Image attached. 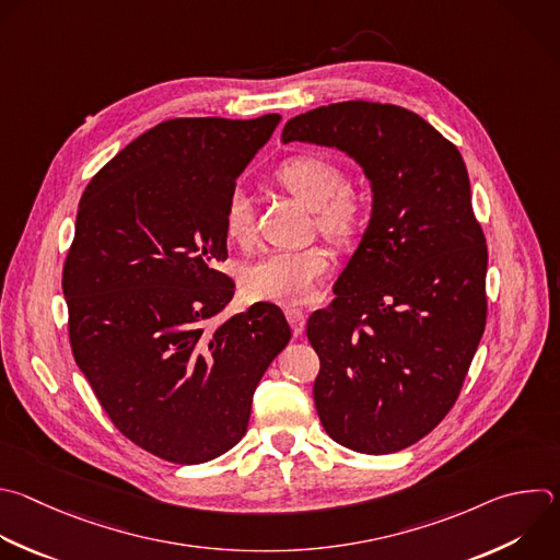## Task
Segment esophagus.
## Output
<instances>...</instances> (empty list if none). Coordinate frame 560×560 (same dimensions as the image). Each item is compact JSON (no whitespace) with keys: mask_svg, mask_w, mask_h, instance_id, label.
<instances>
[{"mask_svg":"<svg viewBox=\"0 0 560 560\" xmlns=\"http://www.w3.org/2000/svg\"><path fill=\"white\" fill-rule=\"evenodd\" d=\"M285 316H288V320H290V325H292L294 336H301L303 329H305V312L299 310V307H288V310H285Z\"/></svg>","mask_w":560,"mask_h":560,"instance_id":"34e87169","label":"esophagus"}]
</instances>
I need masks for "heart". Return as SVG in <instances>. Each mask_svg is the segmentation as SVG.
<instances>
[{
    "mask_svg": "<svg viewBox=\"0 0 560 560\" xmlns=\"http://www.w3.org/2000/svg\"><path fill=\"white\" fill-rule=\"evenodd\" d=\"M275 177L288 194L314 211L325 235L345 240L360 229L364 205L345 189V171L334 160L318 153H299L281 162ZM224 233L235 244H248L255 237L253 202L240 189L226 202ZM331 268L334 259L323 246L268 250L244 268L242 288L255 301L296 305L312 299Z\"/></svg>",
    "mask_w": 560,
    "mask_h": 560,
    "instance_id": "heart-1",
    "label": "heart"
}]
</instances>
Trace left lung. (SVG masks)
<instances>
[{"label": "left lung", "instance_id": "left-lung-1", "mask_svg": "<svg viewBox=\"0 0 560 560\" xmlns=\"http://www.w3.org/2000/svg\"><path fill=\"white\" fill-rule=\"evenodd\" d=\"M281 140L336 147L371 182L362 242L305 331L327 435L355 453L402 451L453 409L486 329L488 246L466 164L433 125L387 103L316 107Z\"/></svg>", "mask_w": 560, "mask_h": 560}]
</instances>
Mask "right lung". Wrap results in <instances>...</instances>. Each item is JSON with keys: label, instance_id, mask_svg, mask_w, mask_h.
<instances>
[{"label": "right lung", "instance_id": "add662e5", "mask_svg": "<svg viewBox=\"0 0 560 560\" xmlns=\"http://www.w3.org/2000/svg\"><path fill=\"white\" fill-rule=\"evenodd\" d=\"M279 120H164L118 151L79 202L61 281L72 353L112 424L164 462L231 451L290 342L275 303L205 327L235 294L215 270L229 257L226 202Z\"/></svg>", "mask_w": 560, "mask_h": 560}]
</instances>
